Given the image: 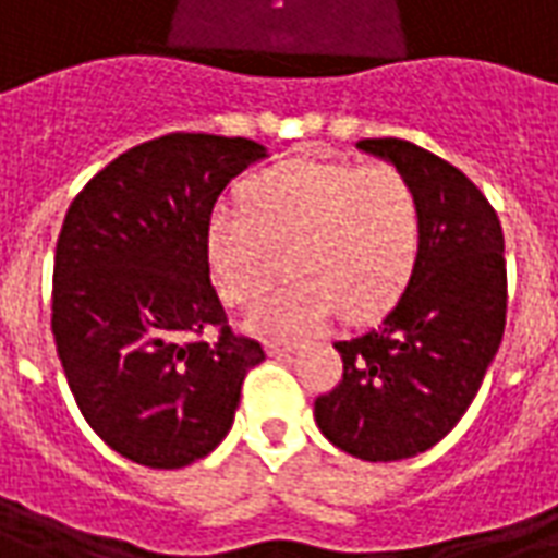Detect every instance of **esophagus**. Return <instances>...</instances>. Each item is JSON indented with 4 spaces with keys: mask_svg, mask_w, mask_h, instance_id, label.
Returning <instances> with one entry per match:
<instances>
[{
    "mask_svg": "<svg viewBox=\"0 0 558 558\" xmlns=\"http://www.w3.org/2000/svg\"><path fill=\"white\" fill-rule=\"evenodd\" d=\"M266 350L271 356H283V353H292L295 344H292V341H266Z\"/></svg>",
    "mask_w": 558,
    "mask_h": 558,
    "instance_id": "1",
    "label": "esophagus"
}]
</instances>
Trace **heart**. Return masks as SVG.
<instances>
[{"mask_svg":"<svg viewBox=\"0 0 558 558\" xmlns=\"http://www.w3.org/2000/svg\"><path fill=\"white\" fill-rule=\"evenodd\" d=\"M420 196L392 162L287 159L253 174L244 211L217 205L208 256L229 305H251L256 335H305L341 307L350 319L380 314L414 275ZM284 259L280 260L279 256Z\"/></svg>","mask_w":558,"mask_h":558,"instance_id":"obj_1","label":"heart"}]
</instances>
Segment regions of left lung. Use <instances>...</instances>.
<instances>
[{"instance_id":"obj_1","label":"left lung","mask_w":558,"mask_h":558,"mask_svg":"<svg viewBox=\"0 0 558 558\" xmlns=\"http://www.w3.org/2000/svg\"><path fill=\"white\" fill-rule=\"evenodd\" d=\"M420 196L414 275L380 326L338 341L344 374L314 401L319 432L365 462L426 453L477 396L508 314L505 235L496 208L447 159L404 138H362Z\"/></svg>"}]
</instances>
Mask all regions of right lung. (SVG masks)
I'll list each match as a JSON object with an SVG mask.
<instances>
[{
  "instance_id": "1",
  "label": "right lung",
  "mask_w": 558,
  "mask_h": 558,
  "mask_svg": "<svg viewBox=\"0 0 558 558\" xmlns=\"http://www.w3.org/2000/svg\"><path fill=\"white\" fill-rule=\"evenodd\" d=\"M266 157L251 138L169 132L93 174L53 256L50 329L89 428L147 469H184L232 428L266 360L229 326L208 220L226 184Z\"/></svg>"
}]
</instances>
